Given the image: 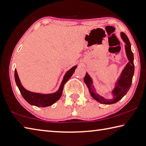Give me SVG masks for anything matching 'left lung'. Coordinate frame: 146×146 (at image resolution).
Returning <instances> with one entry per match:
<instances>
[{"label": "left lung", "mask_w": 146, "mask_h": 146, "mask_svg": "<svg viewBox=\"0 0 146 146\" xmlns=\"http://www.w3.org/2000/svg\"><path fill=\"white\" fill-rule=\"evenodd\" d=\"M121 35L123 41L126 44L125 50L129 62L126 65L125 69L123 70V72L120 76L119 80H118L116 84V87H115L114 90L112 92V94L114 96V98L112 99V100H106V99L98 94L97 92H96L94 86L92 84L93 82L92 79H91L88 73L86 74L84 78V81L88 88L92 97L95 100L102 104H112L117 102L118 101L120 100L127 93L128 90L130 88L131 82H132L135 69V66L133 64V54L132 51H131V44L128 37L123 32L121 33Z\"/></svg>", "instance_id": "obj_1"}]
</instances>
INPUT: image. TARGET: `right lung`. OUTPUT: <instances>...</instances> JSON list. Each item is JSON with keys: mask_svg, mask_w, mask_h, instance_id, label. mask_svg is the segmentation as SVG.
<instances>
[{"mask_svg": "<svg viewBox=\"0 0 146 146\" xmlns=\"http://www.w3.org/2000/svg\"><path fill=\"white\" fill-rule=\"evenodd\" d=\"M77 66H74L69 70L67 71V73L65 74L64 79H63L61 85H60L59 90L56 93H51V94H40V93L29 92V91L25 89L21 85L17 71L16 69L15 71V79L16 85H17L19 90H20L21 95L23 96V97L27 102L31 104V105L35 106L37 107H45L53 105L54 103H55L57 100H59L62 96L65 83L72 76Z\"/></svg>", "mask_w": 146, "mask_h": 146, "instance_id": "right-lung-1", "label": "right lung"}]
</instances>
